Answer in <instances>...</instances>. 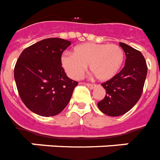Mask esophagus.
Masks as SVG:
<instances>
[{
	"mask_svg": "<svg viewBox=\"0 0 160 160\" xmlns=\"http://www.w3.org/2000/svg\"><path fill=\"white\" fill-rule=\"evenodd\" d=\"M86 85L87 87L90 88V89H93V88L96 87V85H94V84H91V83H86Z\"/></svg>",
	"mask_w": 160,
	"mask_h": 160,
	"instance_id": "obj_1",
	"label": "esophagus"
}]
</instances>
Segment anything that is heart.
Masks as SVG:
<instances>
[{"mask_svg":"<svg viewBox=\"0 0 160 160\" xmlns=\"http://www.w3.org/2000/svg\"><path fill=\"white\" fill-rule=\"evenodd\" d=\"M124 60V50L117 44L85 43L75 46L72 54L63 53L60 62L71 78H80L88 65L96 78L106 82L120 72Z\"/></svg>","mask_w":160,"mask_h":160,"instance_id":"1","label":"heart"}]
</instances>
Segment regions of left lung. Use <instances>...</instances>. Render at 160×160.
I'll list each match as a JSON object with an SVG mask.
<instances>
[{
    "mask_svg": "<svg viewBox=\"0 0 160 160\" xmlns=\"http://www.w3.org/2000/svg\"><path fill=\"white\" fill-rule=\"evenodd\" d=\"M126 53L125 67L114 78L102 84L106 97L98 103L101 112L110 116L125 114L140 100L147 75L144 56L128 44L120 42Z\"/></svg>",
    "mask_w": 160,
    "mask_h": 160,
    "instance_id": "1",
    "label": "left lung"
}]
</instances>
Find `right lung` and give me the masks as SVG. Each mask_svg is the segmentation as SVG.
<instances>
[{
    "mask_svg": "<svg viewBox=\"0 0 160 160\" xmlns=\"http://www.w3.org/2000/svg\"><path fill=\"white\" fill-rule=\"evenodd\" d=\"M71 41L49 38L26 48L14 69L18 92L24 104L41 116L59 114L69 102L75 87L62 68L60 58Z\"/></svg>",
    "mask_w": 160,
    "mask_h": 160,
    "instance_id": "add662e5",
    "label": "right lung"
}]
</instances>
